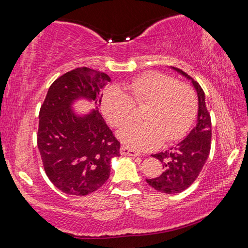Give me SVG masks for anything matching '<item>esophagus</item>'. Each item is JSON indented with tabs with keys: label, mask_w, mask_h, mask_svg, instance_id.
Returning <instances> with one entry per match:
<instances>
[{
	"label": "esophagus",
	"mask_w": 248,
	"mask_h": 248,
	"mask_svg": "<svg viewBox=\"0 0 248 248\" xmlns=\"http://www.w3.org/2000/svg\"><path fill=\"white\" fill-rule=\"evenodd\" d=\"M120 154L121 155H129V156H139V153L136 152V151L128 148L125 145H121L120 148Z\"/></svg>",
	"instance_id": "esophagus-1"
}]
</instances>
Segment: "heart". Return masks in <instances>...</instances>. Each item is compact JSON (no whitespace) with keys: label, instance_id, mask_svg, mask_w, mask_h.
<instances>
[{"label":"heart","instance_id":"1","mask_svg":"<svg viewBox=\"0 0 248 248\" xmlns=\"http://www.w3.org/2000/svg\"><path fill=\"white\" fill-rule=\"evenodd\" d=\"M124 89L111 86L105 91L102 110L112 127H120L132 118L134 106H145L141 115L144 123L129 124L117 132L129 148L155 149L163 140L173 142L186 133L196 112V96L189 85L149 72L124 83Z\"/></svg>","mask_w":248,"mask_h":248}]
</instances>
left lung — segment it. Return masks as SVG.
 <instances>
[{
  "instance_id": "obj_1",
  "label": "left lung",
  "mask_w": 248,
  "mask_h": 248,
  "mask_svg": "<svg viewBox=\"0 0 248 248\" xmlns=\"http://www.w3.org/2000/svg\"><path fill=\"white\" fill-rule=\"evenodd\" d=\"M176 72L189 79L198 99L196 125L184 140L170 150L152 155L162 162L163 173L146 179L151 187L164 194H179L187 189L198 177L207 162L211 149V118L205 106L204 92L199 83L180 69L170 66Z\"/></svg>"
}]
</instances>
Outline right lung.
Masks as SVG:
<instances>
[{"instance_id":"right-lung-1","label":"right lung","mask_w":248,"mask_h":248,"mask_svg":"<svg viewBox=\"0 0 248 248\" xmlns=\"http://www.w3.org/2000/svg\"><path fill=\"white\" fill-rule=\"evenodd\" d=\"M110 78L89 68L70 71L49 87L39 111L37 144L46 174L59 190L86 196L97 190L110 175L120 143L98 111L100 91ZM103 95V94H102ZM79 100L95 107L81 114Z\"/></svg>"}]
</instances>
